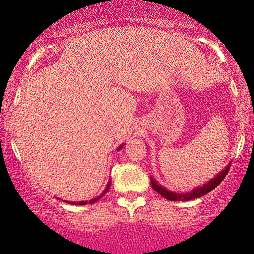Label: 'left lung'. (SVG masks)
<instances>
[{
  "mask_svg": "<svg viewBox=\"0 0 254 254\" xmlns=\"http://www.w3.org/2000/svg\"><path fill=\"white\" fill-rule=\"evenodd\" d=\"M230 163L225 166L224 170H222V172L218 173L216 175V177H214L213 179H210L209 182L204 184V185L200 186V187H196V189H194L192 192H189V193H175V192H171V190H168L164 187L159 185L157 184V182L152 178L151 177V185L154 187V190L157 192L159 195H162L163 197H165L166 200H170V201H189V200H193V199H197V197H201L203 195H206L207 193H209L210 190H213L215 187L220 185L222 183V180L224 179V177L227 176V173L229 172V169H230Z\"/></svg>",
  "mask_w": 254,
  "mask_h": 254,
  "instance_id": "left-lung-1",
  "label": "left lung"
}]
</instances>
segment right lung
<instances>
[{"label":"right lung","mask_w":254,"mask_h":254,"mask_svg":"<svg viewBox=\"0 0 254 254\" xmlns=\"http://www.w3.org/2000/svg\"><path fill=\"white\" fill-rule=\"evenodd\" d=\"M123 147H124V144H121L120 147L118 148V150H120V149L123 148ZM110 185H111V180H109V184H107V185H106L105 190H104V192H103L102 194H100V195H99L98 197H95V199H92V200H90V201H79V202H70V201L64 200V202L70 203V204H78V206H83V204H86V203H95V202H97V201H98L103 195H105V194L107 193V190H109V189H110Z\"/></svg>","instance_id":"1"}]
</instances>
